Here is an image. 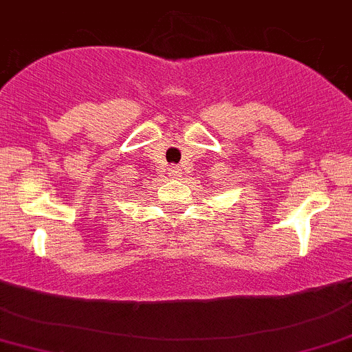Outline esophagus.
Wrapping results in <instances>:
<instances>
[{
    "instance_id": "1",
    "label": "esophagus",
    "mask_w": 352,
    "mask_h": 352,
    "mask_svg": "<svg viewBox=\"0 0 352 352\" xmlns=\"http://www.w3.org/2000/svg\"><path fill=\"white\" fill-rule=\"evenodd\" d=\"M168 173H170V177H173V179H177V177H180V168L179 166H170L168 168Z\"/></svg>"
}]
</instances>
